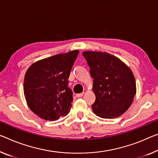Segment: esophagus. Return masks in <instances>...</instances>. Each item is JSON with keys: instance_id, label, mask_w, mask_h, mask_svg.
<instances>
[{"instance_id": "obj_1", "label": "esophagus", "mask_w": 158, "mask_h": 158, "mask_svg": "<svg viewBox=\"0 0 158 158\" xmlns=\"http://www.w3.org/2000/svg\"><path fill=\"white\" fill-rule=\"evenodd\" d=\"M82 95H83V93H78L76 94V97L77 98H82Z\"/></svg>"}]
</instances>
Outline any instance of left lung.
Segmentation results:
<instances>
[{"label":"left lung","instance_id":"obj_1","mask_svg":"<svg viewBox=\"0 0 158 158\" xmlns=\"http://www.w3.org/2000/svg\"><path fill=\"white\" fill-rule=\"evenodd\" d=\"M82 55L90 69L95 102L93 112L104 118L123 114L131 104L136 93L135 80L124 63L106 52H84Z\"/></svg>","mask_w":158,"mask_h":158}]
</instances>
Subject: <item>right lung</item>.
Returning <instances> with one entry per match:
<instances>
[{
	"label": "right lung",
	"mask_w": 158,
	"mask_h": 158,
	"mask_svg": "<svg viewBox=\"0 0 158 158\" xmlns=\"http://www.w3.org/2000/svg\"><path fill=\"white\" fill-rule=\"evenodd\" d=\"M78 50L39 60L27 71L24 94L29 107L40 118L58 120L69 113L73 92L68 87Z\"/></svg>",
	"instance_id": "add662e5"
}]
</instances>
